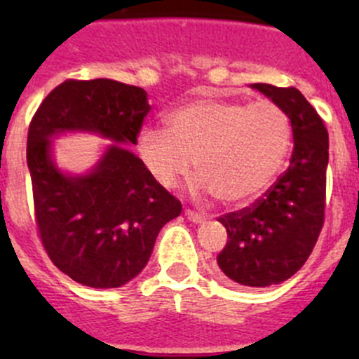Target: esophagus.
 Masks as SVG:
<instances>
[{
	"instance_id": "obj_1",
	"label": "esophagus",
	"mask_w": 359,
	"mask_h": 359,
	"mask_svg": "<svg viewBox=\"0 0 359 359\" xmlns=\"http://www.w3.org/2000/svg\"><path fill=\"white\" fill-rule=\"evenodd\" d=\"M184 215H186L187 219L191 220V222H196V224H201L203 220H205V217H203L201 213L194 212V210H191V208H186V210H184Z\"/></svg>"
}]
</instances>
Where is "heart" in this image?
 <instances>
[{"label": "heart", "mask_w": 359, "mask_h": 359, "mask_svg": "<svg viewBox=\"0 0 359 359\" xmlns=\"http://www.w3.org/2000/svg\"><path fill=\"white\" fill-rule=\"evenodd\" d=\"M290 116L273 100L200 99L168 116V130L144 128L139 153L163 187L194 168L200 186L220 205L259 198L283 168L292 149Z\"/></svg>", "instance_id": "b5f03b06"}]
</instances>
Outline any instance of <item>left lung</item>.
<instances>
[{
    "instance_id": "8db88e82",
    "label": "left lung",
    "mask_w": 359,
    "mask_h": 359,
    "mask_svg": "<svg viewBox=\"0 0 359 359\" xmlns=\"http://www.w3.org/2000/svg\"><path fill=\"white\" fill-rule=\"evenodd\" d=\"M290 116V166L255 203L219 217L227 243L217 255L220 271L243 287H271L292 278L316 245L325 222L328 132L323 119L293 86L255 83Z\"/></svg>"
}]
</instances>
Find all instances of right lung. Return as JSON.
<instances>
[{"label": "right lung", "mask_w": 359, "mask_h": 359, "mask_svg": "<svg viewBox=\"0 0 359 359\" xmlns=\"http://www.w3.org/2000/svg\"><path fill=\"white\" fill-rule=\"evenodd\" d=\"M146 90L114 79H66L27 133L34 220L50 260L71 280L118 288L146 267L158 233L182 205L121 144H137L149 112ZM93 131L114 140L86 176H66L51 159L52 136Z\"/></svg>", "instance_id": "1"}]
</instances>
